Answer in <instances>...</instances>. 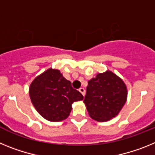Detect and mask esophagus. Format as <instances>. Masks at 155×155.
<instances>
[{
    "mask_svg": "<svg viewBox=\"0 0 155 155\" xmlns=\"http://www.w3.org/2000/svg\"><path fill=\"white\" fill-rule=\"evenodd\" d=\"M79 91L81 93L83 96H84V94H85V90H84V87H81V88H79Z\"/></svg>",
    "mask_w": 155,
    "mask_h": 155,
    "instance_id": "esophagus-1",
    "label": "esophagus"
}]
</instances>
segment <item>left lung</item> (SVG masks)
Returning <instances> with one entry per match:
<instances>
[{
    "instance_id": "1",
    "label": "left lung",
    "mask_w": 155,
    "mask_h": 155,
    "mask_svg": "<svg viewBox=\"0 0 155 155\" xmlns=\"http://www.w3.org/2000/svg\"><path fill=\"white\" fill-rule=\"evenodd\" d=\"M84 103L91 119L106 122L119 114L127 99L124 81L110 71L88 81Z\"/></svg>"
}]
</instances>
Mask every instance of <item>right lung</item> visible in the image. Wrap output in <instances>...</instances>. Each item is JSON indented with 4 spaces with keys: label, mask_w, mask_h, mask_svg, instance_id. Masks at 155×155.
Returning a JSON list of instances; mask_svg holds the SVG:
<instances>
[{
    "label": "right lung",
    "mask_w": 155,
    "mask_h": 155,
    "mask_svg": "<svg viewBox=\"0 0 155 155\" xmlns=\"http://www.w3.org/2000/svg\"><path fill=\"white\" fill-rule=\"evenodd\" d=\"M29 96L37 112L46 120L60 122L69 116L72 104L84 98L57 69L46 70L30 84Z\"/></svg>",
    "instance_id": "obj_1"
}]
</instances>
